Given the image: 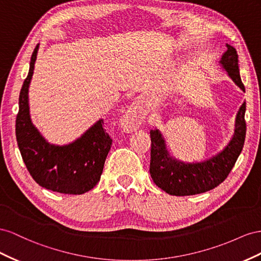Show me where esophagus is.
Segmentation results:
<instances>
[{
  "label": "esophagus",
  "instance_id": "esophagus-1",
  "mask_svg": "<svg viewBox=\"0 0 261 261\" xmlns=\"http://www.w3.org/2000/svg\"><path fill=\"white\" fill-rule=\"evenodd\" d=\"M141 121H142V115L140 114L137 106L132 105L120 119V124L124 131L132 132L139 128Z\"/></svg>",
  "mask_w": 261,
  "mask_h": 261
}]
</instances>
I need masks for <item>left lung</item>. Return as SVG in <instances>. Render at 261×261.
<instances>
[{"label":"left lung","mask_w":261,"mask_h":261,"mask_svg":"<svg viewBox=\"0 0 261 261\" xmlns=\"http://www.w3.org/2000/svg\"><path fill=\"white\" fill-rule=\"evenodd\" d=\"M220 64L228 76L245 92L242 83L236 49L226 44ZM246 102H243L236 115L235 132L228 144L213 158L200 163H184L170 156L160 130L150 131L151 163L150 174L155 185L172 196H192L209 191L225 180L240 156L246 137L245 121Z\"/></svg>","instance_id":"obj_1"}]
</instances>
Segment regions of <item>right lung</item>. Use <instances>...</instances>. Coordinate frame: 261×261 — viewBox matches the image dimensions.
Masks as SVG:
<instances>
[{
    "label": "right lung",
    "mask_w": 261,
    "mask_h": 261,
    "mask_svg": "<svg viewBox=\"0 0 261 261\" xmlns=\"http://www.w3.org/2000/svg\"><path fill=\"white\" fill-rule=\"evenodd\" d=\"M38 49L39 43L33 52L28 75L19 93L16 117L18 148L29 174L41 187L68 195H82L100 180L113 140L103 129L102 119L66 145L50 144L41 136L32 122L28 102V89Z\"/></svg>",
    "instance_id": "obj_1"
}]
</instances>
